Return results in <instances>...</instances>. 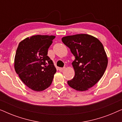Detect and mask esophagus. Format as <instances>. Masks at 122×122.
I'll use <instances>...</instances> for the list:
<instances>
[{
	"label": "esophagus",
	"mask_w": 122,
	"mask_h": 122,
	"mask_svg": "<svg viewBox=\"0 0 122 122\" xmlns=\"http://www.w3.org/2000/svg\"><path fill=\"white\" fill-rule=\"evenodd\" d=\"M65 69H66V68L65 67H63V68H59V70L60 71H63V70H64Z\"/></svg>",
	"instance_id": "34e87169"
}]
</instances>
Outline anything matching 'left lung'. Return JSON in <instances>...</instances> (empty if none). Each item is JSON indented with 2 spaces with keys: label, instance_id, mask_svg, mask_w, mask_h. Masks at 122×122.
Segmentation results:
<instances>
[{
  "label": "left lung",
  "instance_id": "left-lung-1",
  "mask_svg": "<svg viewBox=\"0 0 122 122\" xmlns=\"http://www.w3.org/2000/svg\"><path fill=\"white\" fill-rule=\"evenodd\" d=\"M61 41L76 58L72 63L75 76L68 81V85L76 91H87L102 77L107 66L103 44L97 38L86 34L66 36Z\"/></svg>",
  "mask_w": 122,
  "mask_h": 122
}]
</instances>
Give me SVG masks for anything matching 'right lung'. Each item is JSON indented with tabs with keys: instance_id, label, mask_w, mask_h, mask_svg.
Segmentation results:
<instances>
[{
	"instance_id": "add662e5",
	"label": "right lung",
	"mask_w": 122,
	"mask_h": 122,
	"mask_svg": "<svg viewBox=\"0 0 122 122\" xmlns=\"http://www.w3.org/2000/svg\"><path fill=\"white\" fill-rule=\"evenodd\" d=\"M56 36H36L19 43L14 59V68L21 81L34 91H43L51 86L56 68L47 56Z\"/></svg>"
}]
</instances>
